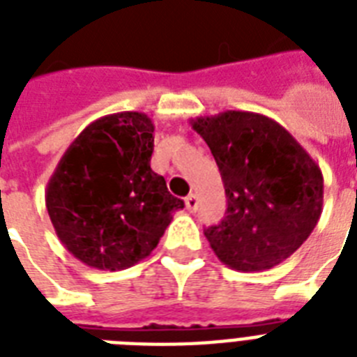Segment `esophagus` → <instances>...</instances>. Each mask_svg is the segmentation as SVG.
Returning a JSON list of instances; mask_svg holds the SVG:
<instances>
[{
  "mask_svg": "<svg viewBox=\"0 0 357 357\" xmlns=\"http://www.w3.org/2000/svg\"><path fill=\"white\" fill-rule=\"evenodd\" d=\"M185 206H187V209H189L190 213H195L196 209H198V196L190 192V195L185 198Z\"/></svg>",
  "mask_w": 357,
  "mask_h": 357,
  "instance_id": "1",
  "label": "esophagus"
}]
</instances>
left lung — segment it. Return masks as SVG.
I'll list each match as a JSON object with an SVG mask.
<instances>
[{"label": "left lung", "instance_id": "obj_1", "mask_svg": "<svg viewBox=\"0 0 357 357\" xmlns=\"http://www.w3.org/2000/svg\"><path fill=\"white\" fill-rule=\"evenodd\" d=\"M190 126L206 140L228 198L226 217L204 231L224 265L261 272L302 246L322 213L324 179L300 142L265 114L224 111Z\"/></svg>", "mask_w": 357, "mask_h": 357}]
</instances>
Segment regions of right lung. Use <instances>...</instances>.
<instances>
[{
	"label": "right lung",
	"mask_w": 357,
	"mask_h": 357,
	"mask_svg": "<svg viewBox=\"0 0 357 357\" xmlns=\"http://www.w3.org/2000/svg\"><path fill=\"white\" fill-rule=\"evenodd\" d=\"M153 122L123 111L81 131L47 181L46 207L59 241L81 263L123 271L151 254L183 202L150 167Z\"/></svg>",
	"instance_id": "right-lung-1"
}]
</instances>
